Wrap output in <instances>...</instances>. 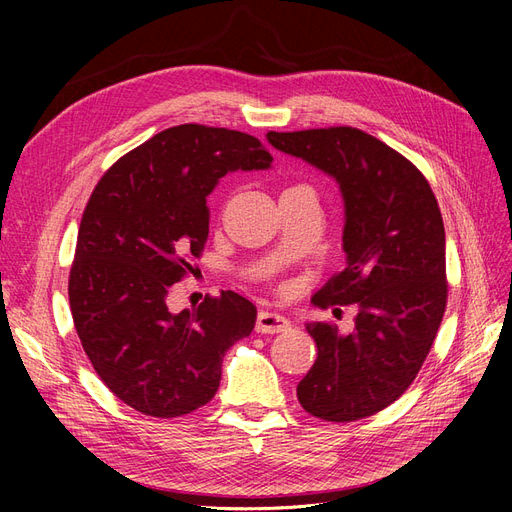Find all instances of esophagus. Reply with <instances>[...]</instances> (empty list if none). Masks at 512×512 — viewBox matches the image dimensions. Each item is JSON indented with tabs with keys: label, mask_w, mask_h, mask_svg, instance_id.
Wrapping results in <instances>:
<instances>
[{
	"label": "esophagus",
	"mask_w": 512,
	"mask_h": 512,
	"mask_svg": "<svg viewBox=\"0 0 512 512\" xmlns=\"http://www.w3.org/2000/svg\"><path fill=\"white\" fill-rule=\"evenodd\" d=\"M257 332L261 334H278V332H286L290 330V319H286L280 313L274 311H261L257 315Z\"/></svg>",
	"instance_id": "34e87169"
}]
</instances>
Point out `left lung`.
<instances>
[{
	"instance_id": "left-lung-1",
	"label": "left lung",
	"mask_w": 512,
	"mask_h": 512,
	"mask_svg": "<svg viewBox=\"0 0 512 512\" xmlns=\"http://www.w3.org/2000/svg\"><path fill=\"white\" fill-rule=\"evenodd\" d=\"M267 141L340 184L346 265L311 301L359 307L353 334L328 321L307 324L317 359L297 386L299 402L336 423L375 415L413 384L442 324L448 284L438 201L407 157L359 128L272 130Z\"/></svg>"
}]
</instances>
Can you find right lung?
<instances>
[{
	"mask_svg": "<svg viewBox=\"0 0 512 512\" xmlns=\"http://www.w3.org/2000/svg\"><path fill=\"white\" fill-rule=\"evenodd\" d=\"M272 161L247 132L180 124L97 182L78 228L68 299L93 369L134 411L170 419L207 405L226 351L253 332L257 309L232 290L180 313L168 309V292L205 249L207 195L218 180Z\"/></svg>",
	"mask_w": 512,
	"mask_h": 512,
	"instance_id": "add662e5",
	"label": "right lung"
}]
</instances>
